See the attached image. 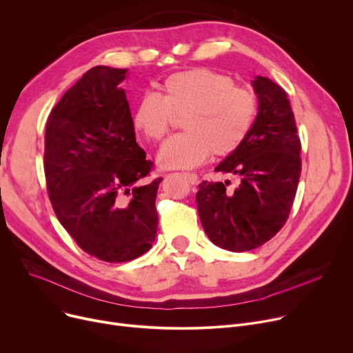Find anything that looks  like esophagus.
Wrapping results in <instances>:
<instances>
[{
    "label": "esophagus",
    "instance_id": "1",
    "mask_svg": "<svg viewBox=\"0 0 353 353\" xmlns=\"http://www.w3.org/2000/svg\"><path fill=\"white\" fill-rule=\"evenodd\" d=\"M184 176L187 177V180H189L192 184H197L199 179H197V174H196V173H184Z\"/></svg>",
    "mask_w": 353,
    "mask_h": 353
}]
</instances>
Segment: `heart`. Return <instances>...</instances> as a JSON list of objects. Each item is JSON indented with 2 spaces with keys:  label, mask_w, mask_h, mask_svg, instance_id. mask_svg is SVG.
<instances>
[{
  "label": "heart",
  "mask_w": 353,
  "mask_h": 353,
  "mask_svg": "<svg viewBox=\"0 0 353 353\" xmlns=\"http://www.w3.org/2000/svg\"><path fill=\"white\" fill-rule=\"evenodd\" d=\"M163 95L146 93L134 106V129L150 142H160L170 130L174 116L184 132L161 146L157 161L163 169H192L208 156L236 152L248 136L255 114L254 92L234 85L232 78L196 68L164 79Z\"/></svg>",
  "instance_id": "1"
}]
</instances>
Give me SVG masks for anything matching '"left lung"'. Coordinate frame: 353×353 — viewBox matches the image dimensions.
I'll use <instances>...</instances> for the list:
<instances>
[{
  "label": "left lung",
  "instance_id": "left-lung-1",
  "mask_svg": "<svg viewBox=\"0 0 353 353\" xmlns=\"http://www.w3.org/2000/svg\"><path fill=\"white\" fill-rule=\"evenodd\" d=\"M258 113L243 145L216 172L234 174L225 183L199 184L196 203L207 237L216 245L243 252L263 245L284 227L301 176V140L285 90L264 77L252 81Z\"/></svg>",
  "mask_w": 353,
  "mask_h": 353
}]
</instances>
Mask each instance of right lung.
Here are the masks:
<instances>
[{
	"mask_svg": "<svg viewBox=\"0 0 353 353\" xmlns=\"http://www.w3.org/2000/svg\"><path fill=\"white\" fill-rule=\"evenodd\" d=\"M128 69L95 66L65 92L45 129L43 170L55 214L77 244L106 263L150 250L161 177L136 143Z\"/></svg>",
	"mask_w": 353,
	"mask_h": 353,
	"instance_id": "add662e5",
	"label": "right lung"
}]
</instances>
